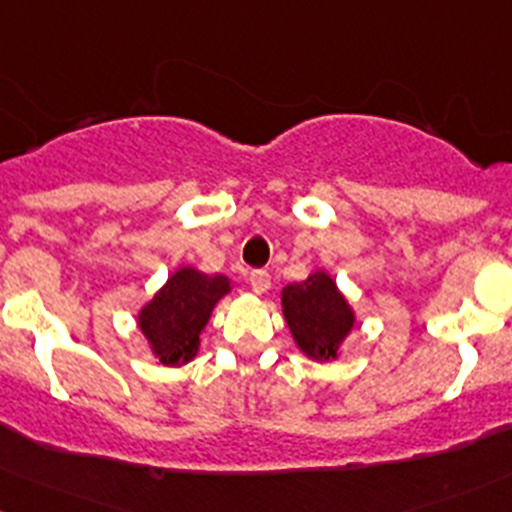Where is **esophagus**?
<instances>
[{
  "label": "esophagus",
  "instance_id": "obj_1",
  "mask_svg": "<svg viewBox=\"0 0 512 512\" xmlns=\"http://www.w3.org/2000/svg\"><path fill=\"white\" fill-rule=\"evenodd\" d=\"M249 283L254 288V293H266L268 286H271V273L263 271V268H256V271L249 273Z\"/></svg>",
  "mask_w": 512,
  "mask_h": 512
}]
</instances>
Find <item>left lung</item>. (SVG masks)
I'll return each instance as SVG.
<instances>
[{
	"instance_id": "8db88e82",
	"label": "left lung",
	"mask_w": 512,
	"mask_h": 512,
	"mask_svg": "<svg viewBox=\"0 0 512 512\" xmlns=\"http://www.w3.org/2000/svg\"><path fill=\"white\" fill-rule=\"evenodd\" d=\"M283 315L300 350L313 360L335 357L342 337L352 330V310L337 293L333 278L318 271L283 291Z\"/></svg>"
}]
</instances>
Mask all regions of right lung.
I'll use <instances>...</instances> for the list:
<instances>
[{
    "mask_svg": "<svg viewBox=\"0 0 512 512\" xmlns=\"http://www.w3.org/2000/svg\"><path fill=\"white\" fill-rule=\"evenodd\" d=\"M226 293V276H204L194 268H179L152 303L142 308L140 330L162 365H184L197 355L199 333Z\"/></svg>",
    "mask_w": 512,
    "mask_h": 512,
    "instance_id": "right-lung-1",
    "label": "right lung"
}]
</instances>
